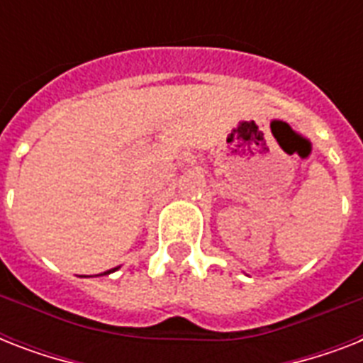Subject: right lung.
<instances>
[{"label":"right lung","mask_w":363,"mask_h":363,"mask_svg":"<svg viewBox=\"0 0 363 363\" xmlns=\"http://www.w3.org/2000/svg\"><path fill=\"white\" fill-rule=\"evenodd\" d=\"M107 273H109V271H107Z\"/></svg>","instance_id":"add662e5"}]
</instances>
